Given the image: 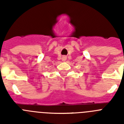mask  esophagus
<instances>
[{
	"mask_svg": "<svg viewBox=\"0 0 124 124\" xmlns=\"http://www.w3.org/2000/svg\"><path fill=\"white\" fill-rule=\"evenodd\" d=\"M62 60H63V61H65V60H66V56H63L62 57Z\"/></svg>",
	"mask_w": 124,
	"mask_h": 124,
	"instance_id": "obj_1",
	"label": "esophagus"
}]
</instances>
